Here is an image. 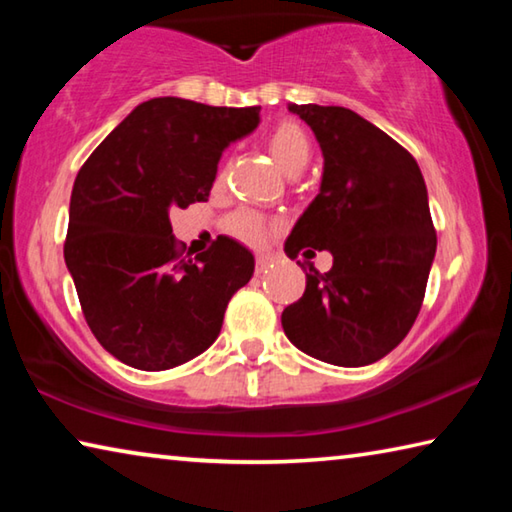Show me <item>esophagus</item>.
I'll list each match as a JSON object with an SVG mask.
<instances>
[{"label": "esophagus", "mask_w": 512, "mask_h": 512, "mask_svg": "<svg viewBox=\"0 0 512 512\" xmlns=\"http://www.w3.org/2000/svg\"><path fill=\"white\" fill-rule=\"evenodd\" d=\"M273 264V257L271 255H257V262H255V271L259 273H266V268Z\"/></svg>", "instance_id": "obj_1"}]
</instances>
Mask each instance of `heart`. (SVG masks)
<instances>
[{"mask_svg":"<svg viewBox=\"0 0 512 512\" xmlns=\"http://www.w3.org/2000/svg\"><path fill=\"white\" fill-rule=\"evenodd\" d=\"M268 151H271L284 173L298 176L311 158V142L305 128L298 126L296 121H282V124L273 128L271 137H268ZM228 230L232 237H237L248 246H262L268 239V232H271L268 223L255 212L232 214L228 219Z\"/></svg>","mask_w":512,"mask_h":512,"instance_id":"1","label":"heart"}]
</instances>
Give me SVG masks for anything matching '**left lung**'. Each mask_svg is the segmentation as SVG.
<instances>
[{"label":"left lung","instance_id":"8db88e82","mask_svg":"<svg viewBox=\"0 0 512 512\" xmlns=\"http://www.w3.org/2000/svg\"><path fill=\"white\" fill-rule=\"evenodd\" d=\"M323 151L320 192L284 244L293 259L329 250L334 264L302 266L307 287L282 311L289 341L345 368L375 363L420 314L436 255L427 185L413 155L354 110L289 103ZM300 264V262H298Z\"/></svg>","mask_w":512,"mask_h":512}]
</instances>
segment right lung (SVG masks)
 <instances>
[{"label":"right lung","mask_w":512,"mask_h":512,"mask_svg":"<svg viewBox=\"0 0 512 512\" xmlns=\"http://www.w3.org/2000/svg\"><path fill=\"white\" fill-rule=\"evenodd\" d=\"M259 106L144 101L74 180L65 264L92 334L137 370H169L216 341L255 257L219 237L194 259L171 232V207L207 201L223 149L253 133Z\"/></svg>","instance_id":"right-lung-1"}]
</instances>
